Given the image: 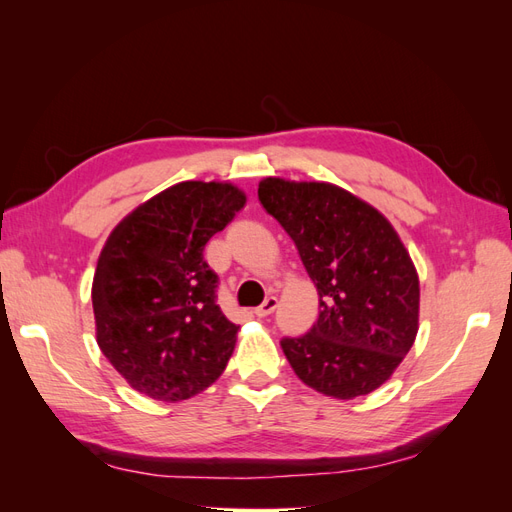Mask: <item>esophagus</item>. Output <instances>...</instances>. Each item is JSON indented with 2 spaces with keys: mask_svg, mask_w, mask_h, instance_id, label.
Here are the masks:
<instances>
[{
  "mask_svg": "<svg viewBox=\"0 0 512 512\" xmlns=\"http://www.w3.org/2000/svg\"><path fill=\"white\" fill-rule=\"evenodd\" d=\"M277 309V297H267L265 301H262V305H258L256 309H254V314L258 316V318H267L269 314H273Z\"/></svg>",
  "mask_w": 512,
  "mask_h": 512,
  "instance_id": "esophagus-1",
  "label": "esophagus"
}]
</instances>
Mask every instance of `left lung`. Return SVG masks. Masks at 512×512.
<instances>
[{
	"label": "left lung",
	"instance_id": "left-lung-1",
	"mask_svg": "<svg viewBox=\"0 0 512 512\" xmlns=\"http://www.w3.org/2000/svg\"><path fill=\"white\" fill-rule=\"evenodd\" d=\"M258 200L297 245L320 294L314 327L280 342L294 374L337 399L378 389L418 331V277L404 243L384 215L331 183L269 177Z\"/></svg>",
	"mask_w": 512,
	"mask_h": 512
}]
</instances>
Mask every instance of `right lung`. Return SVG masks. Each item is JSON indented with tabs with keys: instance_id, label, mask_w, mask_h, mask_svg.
Returning <instances> with one entry per match:
<instances>
[{
	"instance_id": "right-lung-1",
	"label": "right lung",
	"mask_w": 512,
	"mask_h": 512,
	"mask_svg": "<svg viewBox=\"0 0 512 512\" xmlns=\"http://www.w3.org/2000/svg\"><path fill=\"white\" fill-rule=\"evenodd\" d=\"M243 205L235 185L183 181L134 209L104 245L91 288L98 346L151 399H190L226 369L239 327L222 314L203 252Z\"/></svg>"
}]
</instances>
